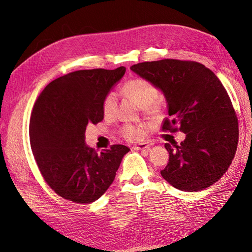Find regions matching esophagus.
<instances>
[{"label":"esophagus","instance_id":"esophagus-1","mask_svg":"<svg viewBox=\"0 0 252 252\" xmlns=\"http://www.w3.org/2000/svg\"><path fill=\"white\" fill-rule=\"evenodd\" d=\"M151 145L152 144H150V143H141V144H138V145H135V146H133L132 149H134V150L147 149V148H149L151 146Z\"/></svg>","mask_w":252,"mask_h":252}]
</instances>
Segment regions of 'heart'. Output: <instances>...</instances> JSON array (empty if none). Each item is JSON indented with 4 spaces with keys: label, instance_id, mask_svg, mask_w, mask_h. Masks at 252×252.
<instances>
[{
    "label": "heart",
    "instance_id": "obj_1",
    "mask_svg": "<svg viewBox=\"0 0 252 252\" xmlns=\"http://www.w3.org/2000/svg\"><path fill=\"white\" fill-rule=\"evenodd\" d=\"M123 94L130 97L140 107L155 109L157 107L156 100L158 96L157 87L144 79H133L128 81L122 88ZM118 96L114 93H110L104 97L102 110L105 118H112L117 112ZM122 135L128 141H138L143 138L144 128L142 126L125 125L122 129Z\"/></svg>",
    "mask_w": 252,
    "mask_h": 252
}]
</instances>
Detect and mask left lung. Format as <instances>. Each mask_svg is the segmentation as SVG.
<instances>
[{"label":"left lung","instance_id":"1","mask_svg":"<svg viewBox=\"0 0 252 252\" xmlns=\"http://www.w3.org/2000/svg\"><path fill=\"white\" fill-rule=\"evenodd\" d=\"M130 69L163 93L168 111L163 130L186 134L180 145L165 144L169 162L162 177L188 192L215 184L229 168L239 142L238 118L223 84L203 64L190 61L165 59Z\"/></svg>","mask_w":252,"mask_h":252}]
</instances>
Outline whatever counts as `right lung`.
<instances>
[{"instance_id":"right-lung-1","label":"right lung","mask_w":252,"mask_h":252,"mask_svg":"<svg viewBox=\"0 0 252 252\" xmlns=\"http://www.w3.org/2000/svg\"><path fill=\"white\" fill-rule=\"evenodd\" d=\"M125 71L124 66L73 71L50 82L36 98L30 146L44 180L65 200L89 204L100 199L130 150L112 145L97 154L85 142L87 125L104 119V97Z\"/></svg>"}]
</instances>
